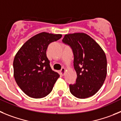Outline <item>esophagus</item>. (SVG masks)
<instances>
[{
	"instance_id": "34e87169",
	"label": "esophagus",
	"mask_w": 121,
	"mask_h": 121,
	"mask_svg": "<svg viewBox=\"0 0 121 121\" xmlns=\"http://www.w3.org/2000/svg\"><path fill=\"white\" fill-rule=\"evenodd\" d=\"M65 72H66V69L65 68H62L61 70H60V74L62 76H63L65 75Z\"/></svg>"
}]
</instances>
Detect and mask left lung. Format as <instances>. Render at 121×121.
Returning a JSON list of instances; mask_svg holds the SVG:
<instances>
[{"label":"left lung","mask_w":121,"mask_h":121,"mask_svg":"<svg viewBox=\"0 0 121 121\" xmlns=\"http://www.w3.org/2000/svg\"><path fill=\"white\" fill-rule=\"evenodd\" d=\"M63 42L69 45L74 55L76 82L69 85L75 97L84 99L94 95L101 89L107 75L104 51L89 35L83 32L66 34Z\"/></svg>","instance_id":"left-lung-1"}]
</instances>
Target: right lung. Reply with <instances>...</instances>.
I'll list each match as a JSON object with an SVG mask.
<instances>
[{
	"label": "right lung",
	"instance_id": "right-lung-1",
	"mask_svg": "<svg viewBox=\"0 0 121 121\" xmlns=\"http://www.w3.org/2000/svg\"><path fill=\"white\" fill-rule=\"evenodd\" d=\"M61 34L43 32L35 35L23 44L13 61L14 77L26 95L42 98L52 91L60 75L52 70L46 56L51 43L61 39Z\"/></svg>",
	"mask_w": 121,
	"mask_h": 121
}]
</instances>
